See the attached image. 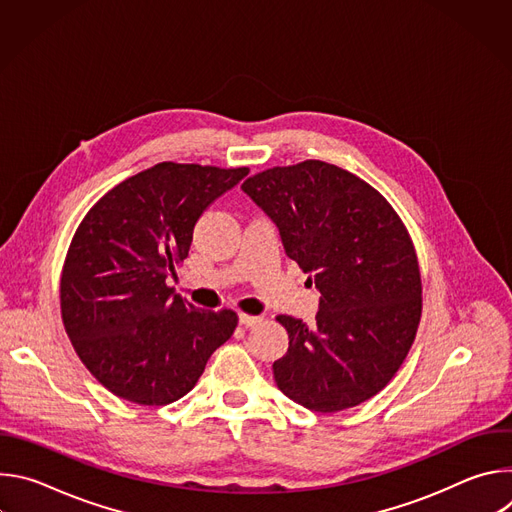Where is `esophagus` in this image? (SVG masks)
<instances>
[{
	"label": "esophagus",
	"instance_id": "1",
	"mask_svg": "<svg viewBox=\"0 0 512 512\" xmlns=\"http://www.w3.org/2000/svg\"><path fill=\"white\" fill-rule=\"evenodd\" d=\"M261 322V318L259 316H251V314H239V324L241 326H245V328H249V326H255V324H259Z\"/></svg>",
	"mask_w": 512,
	"mask_h": 512
}]
</instances>
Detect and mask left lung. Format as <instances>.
<instances>
[{"label":"left lung","mask_w":512,"mask_h":512,"mask_svg":"<svg viewBox=\"0 0 512 512\" xmlns=\"http://www.w3.org/2000/svg\"><path fill=\"white\" fill-rule=\"evenodd\" d=\"M241 188L322 294L314 326L275 318L289 336L273 362L277 387L318 413L375 397L399 371L421 320V271L401 216L377 188L320 160L273 166Z\"/></svg>","instance_id":"obj_1"}]
</instances>
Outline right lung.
<instances>
[{"label":"right lung","instance_id":"obj_1","mask_svg":"<svg viewBox=\"0 0 512 512\" xmlns=\"http://www.w3.org/2000/svg\"><path fill=\"white\" fill-rule=\"evenodd\" d=\"M249 168L162 162L101 196L60 273L64 330L91 375L137 405H168L235 332L231 308L200 310L166 283L190 251L204 208Z\"/></svg>","mask_w":512,"mask_h":512}]
</instances>
